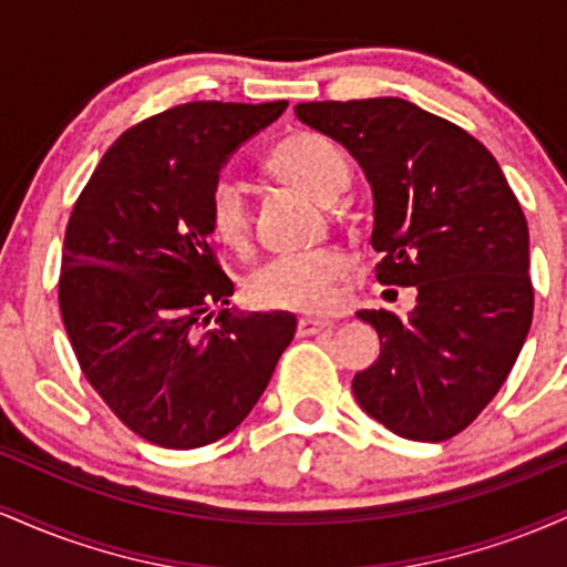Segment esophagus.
<instances>
[{
	"label": "esophagus",
	"mask_w": 567,
	"mask_h": 567,
	"mask_svg": "<svg viewBox=\"0 0 567 567\" xmlns=\"http://www.w3.org/2000/svg\"><path fill=\"white\" fill-rule=\"evenodd\" d=\"M328 328H333V322H330V320H315V317H301V320H298V324H296L298 336H315V333H320V330H328Z\"/></svg>",
	"instance_id": "obj_1"
}]
</instances>
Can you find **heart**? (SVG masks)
Listing matches in <instances>:
<instances>
[{
  "instance_id": "heart-1",
  "label": "heart",
  "mask_w": 567,
  "mask_h": 567,
  "mask_svg": "<svg viewBox=\"0 0 567 567\" xmlns=\"http://www.w3.org/2000/svg\"><path fill=\"white\" fill-rule=\"evenodd\" d=\"M266 171L282 184L301 188L322 205H330L351 178L341 148L320 133H292L279 141L266 159ZM207 226L213 237L231 250H245L250 245V205L237 181L218 178L210 186ZM347 271L349 258L343 256L341 247L322 245L269 258L247 277L245 290L261 309L322 315L333 309L338 282L347 277Z\"/></svg>"
}]
</instances>
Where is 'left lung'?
Returning a JSON list of instances; mask_svg holds the SVG:
<instances>
[{"label": "left lung", "mask_w": 567, "mask_h": 567, "mask_svg": "<svg viewBox=\"0 0 567 567\" xmlns=\"http://www.w3.org/2000/svg\"><path fill=\"white\" fill-rule=\"evenodd\" d=\"M296 116L365 171L379 282L419 292L405 320L357 311L381 338L351 381L357 402L400 437L451 440L498 394L530 330L523 207L483 143L402 97L298 103Z\"/></svg>", "instance_id": "left-lung-1"}]
</instances>
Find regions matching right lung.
Instances as JSON below:
<instances>
[{"label":"right lung","instance_id":"obj_1","mask_svg":"<svg viewBox=\"0 0 567 567\" xmlns=\"http://www.w3.org/2000/svg\"><path fill=\"white\" fill-rule=\"evenodd\" d=\"M288 101H194L138 122L71 210L58 303L84 379L138 437L210 445L250 413L296 333L288 311L229 306L207 226L226 157Z\"/></svg>","mask_w":567,"mask_h":567}]
</instances>
